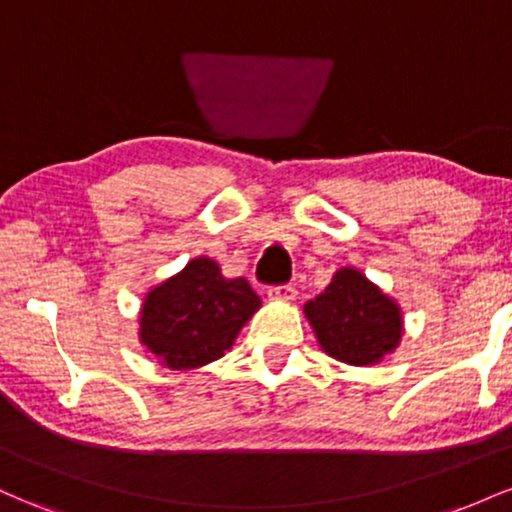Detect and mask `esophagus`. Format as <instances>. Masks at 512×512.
<instances>
[{
    "mask_svg": "<svg viewBox=\"0 0 512 512\" xmlns=\"http://www.w3.org/2000/svg\"><path fill=\"white\" fill-rule=\"evenodd\" d=\"M296 286L291 284H284V286H272V289H267V296L269 301H296Z\"/></svg>",
    "mask_w": 512,
    "mask_h": 512,
    "instance_id": "1",
    "label": "esophagus"
}]
</instances>
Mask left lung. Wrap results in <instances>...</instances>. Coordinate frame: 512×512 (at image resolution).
<instances>
[{
  "label": "left lung",
  "instance_id": "obj_1",
  "mask_svg": "<svg viewBox=\"0 0 512 512\" xmlns=\"http://www.w3.org/2000/svg\"><path fill=\"white\" fill-rule=\"evenodd\" d=\"M327 356L373 366L402 342V310L354 267L334 272L330 286L303 308Z\"/></svg>",
  "mask_w": 512,
  "mask_h": 512
}]
</instances>
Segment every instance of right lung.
I'll list each match as a JSON object with an SVG mask.
<instances>
[{
	"instance_id": "obj_1",
	"label": "right lung",
	"mask_w": 512,
	"mask_h": 512,
	"mask_svg": "<svg viewBox=\"0 0 512 512\" xmlns=\"http://www.w3.org/2000/svg\"><path fill=\"white\" fill-rule=\"evenodd\" d=\"M262 301L243 276L226 279L209 257H197L144 296L139 342L170 370H192L231 349Z\"/></svg>"
}]
</instances>
